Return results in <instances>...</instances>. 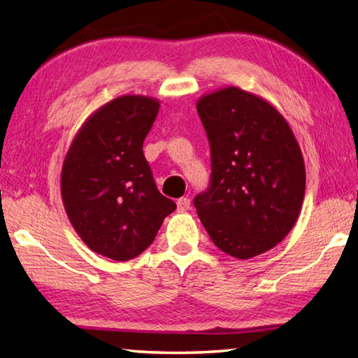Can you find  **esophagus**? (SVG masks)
Masks as SVG:
<instances>
[{
	"mask_svg": "<svg viewBox=\"0 0 358 358\" xmlns=\"http://www.w3.org/2000/svg\"><path fill=\"white\" fill-rule=\"evenodd\" d=\"M177 206H178V211H187L191 208V200L187 197H181L177 200Z\"/></svg>",
	"mask_w": 358,
	"mask_h": 358,
	"instance_id": "34e87169",
	"label": "esophagus"
}]
</instances>
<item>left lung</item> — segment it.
<instances>
[{"label": "left lung", "instance_id": "1", "mask_svg": "<svg viewBox=\"0 0 358 358\" xmlns=\"http://www.w3.org/2000/svg\"><path fill=\"white\" fill-rule=\"evenodd\" d=\"M197 113L210 142L211 177L194 206L214 245L249 259L296 224L305 194L301 148L275 108L238 87L200 99Z\"/></svg>", "mask_w": 358, "mask_h": 358}]
</instances>
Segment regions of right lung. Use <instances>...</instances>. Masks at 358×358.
Returning a JSON list of instances; mask_svg holds the SVG:
<instances>
[{
  "mask_svg": "<svg viewBox=\"0 0 358 358\" xmlns=\"http://www.w3.org/2000/svg\"><path fill=\"white\" fill-rule=\"evenodd\" d=\"M159 103L119 96L84 123L64 161L61 192L67 216L94 252L117 262L153 243L175 201L162 196L142 152Z\"/></svg>",
  "mask_w": 358,
  "mask_h": 358,
  "instance_id": "right-lung-1",
  "label": "right lung"
}]
</instances>
